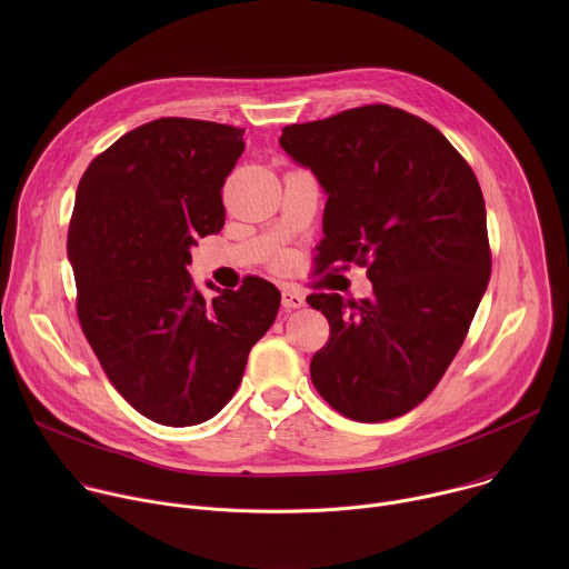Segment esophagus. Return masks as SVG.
I'll use <instances>...</instances> for the list:
<instances>
[{
	"instance_id": "esophagus-1",
	"label": "esophagus",
	"mask_w": 569,
	"mask_h": 569,
	"mask_svg": "<svg viewBox=\"0 0 569 569\" xmlns=\"http://www.w3.org/2000/svg\"><path fill=\"white\" fill-rule=\"evenodd\" d=\"M281 303L286 310H295V308H301L306 306V297L292 288H286L283 295H281Z\"/></svg>"
}]
</instances>
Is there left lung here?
Here are the masks:
<instances>
[{"mask_svg":"<svg viewBox=\"0 0 569 569\" xmlns=\"http://www.w3.org/2000/svg\"><path fill=\"white\" fill-rule=\"evenodd\" d=\"M279 143L329 193L317 270L356 263L373 283L360 301L306 297L331 327L312 385L360 423L408 415L443 378L489 286L479 182L435 126L385 103L286 126Z\"/></svg>","mask_w":569,"mask_h":569,"instance_id":"1","label":"left lung"}]
</instances>
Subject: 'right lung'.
<instances>
[{
	"mask_svg": "<svg viewBox=\"0 0 569 569\" xmlns=\"http://www.w3.org/2000/svg\"><path fill=\"white\" fill-rule=\"evenodd\" d=\"M246 130L182 117L143 123L80 178L67 257L76 312L114 389L146 419L198 426L231 400L281 292L261 277L204 299L191 246L224 224L222 184Z\"/></svg>",
	"mask_w": 569,
	"mask_h": 569,
	"instance_id": "1",
	"label": "right lung"
}]
</instances>
